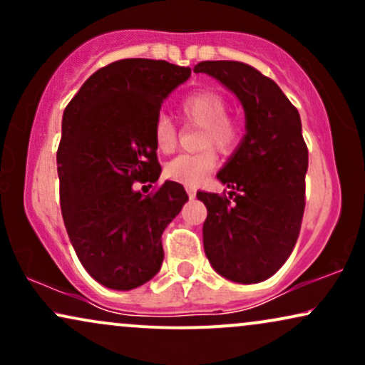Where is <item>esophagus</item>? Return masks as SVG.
Returning <instances> with one entry per match:
<instances>
[{
  "mask_svg": "<svg viewBox=\"0 0 365 365\" xmlns=\"http://www.w3.org/2000/svg\"><path fill=\"white\" fill-rule=\"evenodd\" d=\"M185 190H187V194H188V197H190V199H192V197H195V187H192V185H187L185 187Z\"/></svg>",
  "mask_w": 365,
  "mask_h": 365,
  "instance_id": "esophagus-1",
  "label": "esophagus"
}]
</instances>
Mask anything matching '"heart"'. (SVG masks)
Here are the masks:
<instances>
[{
	"instance_id": "obj_1",
	"label": "heart",
	"mask_w": 365,
	"mask_h": 365,
	"mask_svg": "<svg viewBox=\"0 0 365 365\" xmlns=\"http://www.w3.org/2000/svg\"><path fill=\"white\" fill-rule=\"evenodd\" d=\"M180 113L187 123L202 127L200 148H216L228 154L238 145L240 127L235 120L228 118V103L223 96L211 91L190 94L180 103ZM154 144L161 153L168 154L177 145V130L168 116H158L154 123ZM216 166V156L212 150L180 154L166 165L165 175L175 182L185 185H197Z\"/></svg>"
}]
</instances>
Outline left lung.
Wrapping results in <instances>:
<instances>
[{"label":"left lung","mask_w":365,"mask_h":365,"mask_svg":"<svg viewBox=\"0 0 365 365\" xmlns=\"http://www.w3.org/2000/svg\"><path fill=\"white\" fill-rule=\"evenodd\" d=\"M194 72L223 83L245 113L244 139L216 175L232 200L197 192L207 207L204 250L230 282H264L290 257L302 225L309 153L300 115L278 83L245 63L200 61Z\"/></svg>","instance_id":"left-lung-1"}]
</instances>
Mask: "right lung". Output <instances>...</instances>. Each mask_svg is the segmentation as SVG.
<instances>
[{
    "label": "right lung",
    "mask_w": 365,
    "mask_h": 365,
    "mask_svg": "<svg viewBox=\"0 0 365 365\" xmlns=\"http://www.w3.org/2000/svg\"><path fill=\"white\" fill-rule=\"evenodd\" d=\"M190 72L148 58L115 61L92 73L63 113V221L87 273L111 290H133L158 274L163 232L188 200L171 180L149 195L133 182H158L154 123Z\"/></svg>",
    "instance_id": "right-lung-1"
}]
</instances>
